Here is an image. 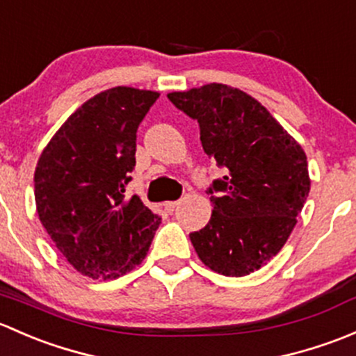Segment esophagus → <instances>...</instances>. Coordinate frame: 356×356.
I'll use <instances>...</instances> for the list:
<instances>
[{
    "instance_id": "esophagus-1",
    "label": "esophagus",
    "mask_w": 356,
    "mask_h": 356,
    "mask_svg": "<svg viewBox=\"0 0 356 356\" xmlns=\"http://www.w3.org/2000/svg\"><path fill=\"white\" fill-rule=\"evenodd\" d=\"M178 205H179V200H171V202H164V209H166L168 212H173Z\"/></svg>"
}]
</instances>
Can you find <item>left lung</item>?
<instances>
[{"mask_svg": "<svg viewBox=\"0 0 356 356\" xmlns=\"http://www.w3.org/2000/svg\"><path fill=\"white\" fill-rule=\"evenodd\" d=\"M168 99L197 120L204 152L225 170L207 188L211 219L190 233L197 255L225 276L259 270L286 243L309 197L305 152L240 89L207 83Z\"/></svg>", "mask_w": 356, "mask_h": 356, "instance_id": "left-lung-1", "label": "left lung"}]
</instances>
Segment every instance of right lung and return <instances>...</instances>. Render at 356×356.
Segmentation results:
<instances>
[{"instance_id":"right-lung-1","label":"right lung","mask_w":356,"mask_h":356,"mask_svg":"<svg viewBox=\"0 0 356 356\" xmlns=\"http://www.w3.org/2000/svg\"><path fill=\"white\" fill-rule=\"evenodd\" d=\"M157 97L131 87L97 94L70 116L39 157V219L63 257L92 280H115L138 266L161 225V216L137 195H124L137 128Z\"/></svg>"}]
</instances>
